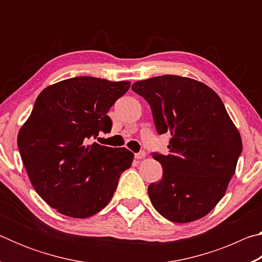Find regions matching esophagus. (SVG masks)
Here are the masks:
<instances>
[{"mask_svg":"<svg viewBox=\"0 0 262 262\" xmlns=\"http://www.w3.org/2000/svg\"><path fill=\"white\" fill-rule=\"evenodd\" d=\"M144 157H145V152L144 151H140V152L135 154V158L136 159H142V158H144Z\"/></svg>","mask_w":262,"mask_h":262,"instance_id":"obj_1","label":"esophagus"}]
</instances>
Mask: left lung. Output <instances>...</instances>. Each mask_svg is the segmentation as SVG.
<instances>
[{"instance_id":"left-lung-1","label":"left lung","mask_w":262,"mask_h":262,"mask_svg":"<svg viewBox=\"0 0 262 262\" xmlns=\"http://www.w3.org/2000/svg\"><path fill=\"white\" fill-rule=\"evenodd\" d=\"M151 108L158 134L170 133L168 154L154 152L163 178L150 184V201L176 223L206 216L224 196L243 150L242 137L219 95L188 77L163 75L135 82Z\"/></svg>"}]
</instances>
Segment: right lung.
<instances>
[{"label":"right lung","instance_id":"right-lung-1","mask_svg":"<svg viewBox=\"0 0 262 262\" xmlns=\"http://www.w3.org/2000/svg\"><path fill=\"white\" fill-rule=\"evenodd\" d=\"M130 82L79 76L41 91L18 133V149L31 184L62 215L86 219L107 205L134 154L94 142L110 133L108 110Z\"/></svg>","mask_w":262,"mask_h":262}]
</instances>
